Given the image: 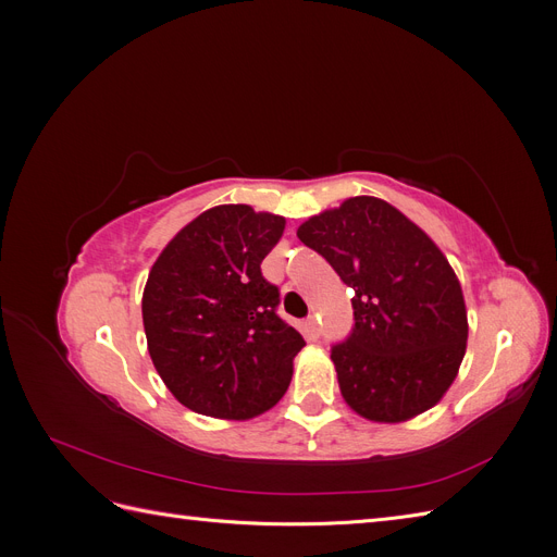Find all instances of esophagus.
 <instances>
[{
	"label": "esophagus",
	"mask_w": 557,
	"mask_h": 557,
	"mask_svg": "<svg viewBox=\"0 0 557 557\" xmlns=\"http://www.w3.org/2000/svg\"><path fill=\"white\" fill-rule=\"evenodd\" d=\"M305 330H307V334H309V339H318V318L315 315H309L307 320H305Z\"/></svg>",
	"instance_id": "obj_1"
}]
</instances>
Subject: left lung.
Here are the masks:
<instances>
[{
    "instance_id": "left-lung-1",
    "label": "left lung",
    "mask_w": 557,
    "mask_h": 557,
    "mask_svg": "<svg viewBox=\"0 0 557 557\" xmlns=\"http://www.w3.org/2000/svg\"><path fill=\"white\" fill-rule=\"evenodd\" d=\"M352 290L348 342L332 348L348 407L372 423L432 409L460 372L467 307L450 262L428 234L379 197H348L297 227Z\"/></svg>"
}]
</instances>
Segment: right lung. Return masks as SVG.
Returning <instances> with one entry per match:
<instances>
[{"label": "right lung", "mask_w": 557, "mask_h": 557, "mask_svg": "<svg viewBox=\"0 0 557 557\" xmlns=\"http://www.w3.org/2000/svg\"><path fill=\"white\" fill-rule=\"evenodd\" d=\"M285 218L221 205L162 248L141 297L150 360L195 413L248 420L285 395L301 334L276 315L278 288L260 264Z\"/></svg>", "instance_id": "1"}]
</instances>
